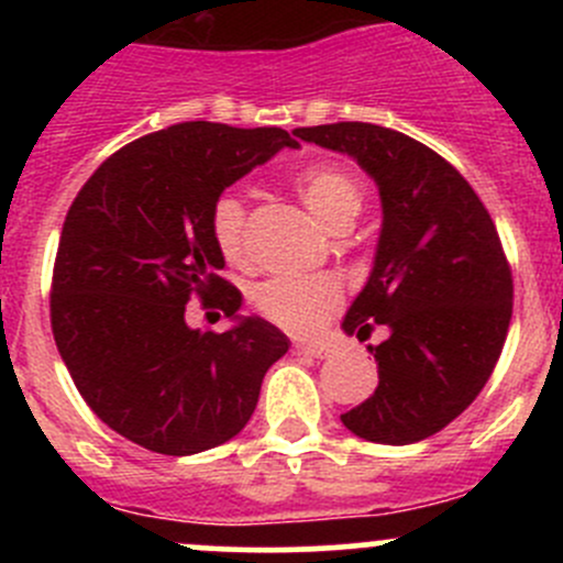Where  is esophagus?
<instances>
[{
	"label": "esophagus",
	"instance_id": "esophagus-1",
	"mask_svg": "<svg viewBox=\"0 0 563 563\" xmlns=\"http://www.w3.org/2000/svg\"><path fill=\"white\" fill-rule=\"evenodd\" d=\"M294 354H305V356H318V360H323V356L332 354V349L323 343H294L291 345Z\"/></svg>",
	"mask_w": 563,
	"mask_h": 563
}]
</instances>
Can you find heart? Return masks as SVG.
I'll return each instance as SVG.
<instances>
[{"mask_svg": "<svg viewBox=\"0 0 563 563\" xmlns=\"http://www.w3.org/2000/svg\"><path fill=\"white\" fill-rule=\"evenodd\" d=\"M294 192L327 231L354 223L365 192L360 179L338 163H318L294 179ZM218 253L229 264H245V207L240 198L220 196L209 214ZM250 305L264 321L291 334H313L340 308V288L329 277H269L250 291Z\"/></svg>", "mask_w": 563, "mask_h": 563, "instance_id": "b5f03b06", "label": "heart"}]
</instances>
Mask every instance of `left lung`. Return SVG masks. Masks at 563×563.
<instances>
[{
	"label": "left lung",
	"instance_id": "left-lung-1",
	"mask_svg": "<svg viewBox=\"0 0 563 563\" xmlns=\"http://www.w3.org/2000/svg\"><path fill=\"white\" fill-rule=\"evenodd\" d=\"M345 152L376 179L384 225L371 280L345 313L367 345L378 387L343 424L373 444H413L444 430L490 378L512 318V266L474 187L439 152L371 122L297 128Z\"/></svg>",
	"mask_w": 563,
	"mask_h": 563
}]
</instances>
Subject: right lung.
<instances>
[{
	"mask_svg": "<svg viewBox=\"0 0 563 563\" xmlns=\"http://www.w3.org/2000/svg\"><path fill=\"white\" fill-rule=\"evenodd\" d=\"M297 141L280 128L181 122L141 135L78 190L51 277V332L87 406L161 455L234 439L288 338L264 318L190 329L185 305L240 310L209 231L214 201Z\"/></svg>",
	"mask_w": 563,
	"mask_h": 563,
	"instance_id": "add662e5",
	"label": "right lung"
}]
</instances>
